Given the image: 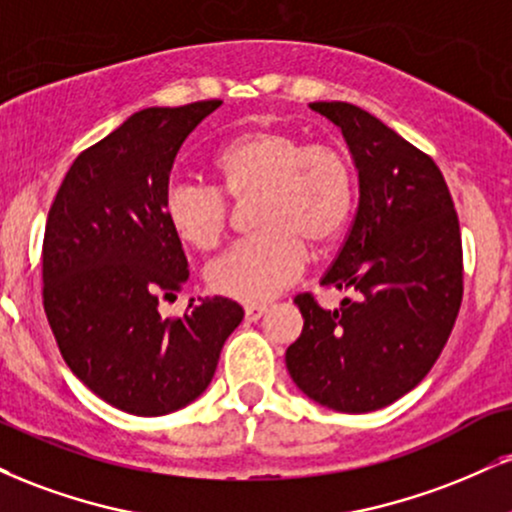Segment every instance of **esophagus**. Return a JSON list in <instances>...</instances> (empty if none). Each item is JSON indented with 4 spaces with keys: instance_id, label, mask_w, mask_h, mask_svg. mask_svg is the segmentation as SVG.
Here are the masks:
<instances>
[{
    "instance_id": "obj_1",
    "label": "esophagus",
    "mask_w": 512,
    "mask_h": 512,
    "mask_svg": "<svg viewBox=\"0 0 512 512\" xmlns=\"http://www.w3.org/2000/svg\"><path fill=\"white\" fill-rule=\"evenodd\" d=\"M267 315V305H248L245 307V319L248 322H257V319Z\"/></svg>"
}]
</instances>
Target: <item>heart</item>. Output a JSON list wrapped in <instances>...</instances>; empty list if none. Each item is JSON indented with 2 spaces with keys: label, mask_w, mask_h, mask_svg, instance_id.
I'll use <instances>...</instances> for the list:
<instances>
[{
  "label": "heart",
  "mask_w": 512,
  "mask_h": 512,
  "mask_svg": "<svg viewBox=\"0 0 512 512\" xmlns=\"http://www.w3.org/2000/svg\"><path fill=\"white\" fill-rule=\"evenodd\" d=\"M221 186L171 176L164 186L166 224L195 250L219 248L236 202H252L260 229L207 267L214 293L240 303H267L305 272V243L326 248L348 226L355 169L334 145L307 143L288 128H252L214 155Z\"/></svg>",
  "instance_id": "1"
}]
</instances>
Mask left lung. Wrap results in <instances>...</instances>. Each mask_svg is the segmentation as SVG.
<instances>
[{"label": "left lung", "instance_id": "obj_1", "mask_svg": "<svg viewBox=\"0 0 512 512\" xmlns=\"http://www.w3.org/2000/svg\"><path fill=\"white\" fill-rule=\"evenodd\" d=\"M353 152L360 202L322 286L350 291L338 310L312 293L286 350L298 389L338 412H372L415 389L439 360L463 303V240L451 190L429 155L365 109L312 102Z\"/></svg>", "mask_w": 512, "mask_h": 512}]
</instances>
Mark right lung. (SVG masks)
<instances>
[{
	"instance_id": "add662e5",
	"label": "right lung",
	"mask_w": 512,
	"mask_h": 512,
	"mask_svg": "<svg viewBox=\"0 0 512 512\" xmlns=\"http://www.w3.org/2000/svg\"><path fill=\"white\" fill-rule=\"evenodd\" d=\"M221 100L135 112L76 157L42 240V305L71 372L131 415L174 412L207 389L243 319L229 298L159 315L188 281L162 195L183 140Z\"/></svg>"
}]
</instances>
